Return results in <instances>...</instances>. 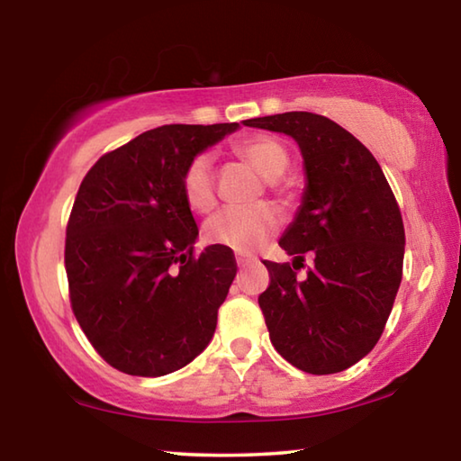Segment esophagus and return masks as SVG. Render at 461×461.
<instances>
[{
    "instance_id": "obj_1",
    "label": "esophagus",
    "mask_w": 461,
    "mask_h": 461,
    "mask_svg": "<svg viewBox=\"0 0 461 461\" xmlns=\"http://www.w3.org/2000/svg\"><path fill=\"white\" fill-rule=\"evenodd\" d=\"M236 262H238V267H249V264L256 262V258H252V256H241V254H238V256H236Z\"/></svg>"
}]
</instances>
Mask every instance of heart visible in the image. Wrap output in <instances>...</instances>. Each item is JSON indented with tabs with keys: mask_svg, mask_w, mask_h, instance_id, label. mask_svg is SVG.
Listing matches in <instances>:
<instances>
[{
	"mask_svg": "<svg viewBox=\"0 0 461 461\" xmlns=\"http://www.w3.org/2000/svg\"><path fill=\"white\" fill-rule=\"evenodd\" d=\"M233 150L241 156L256 173L267 178L268 186L278 194H285L280 176L286 173L291 156L280 140L258 134L248 136L233 144ZM183 194L193 212L207 213L215 205V176L213 160L209 154H197L186 162L183 170ZM278 228V215L267 203L252 207H228L215 213L205 223V240L212 244L228 246L238 252H254Z\"/></svg>",
	"mask_w": 461,
	"mask_h": 461,
	"instance_id": "1",
	"label": "heart"
}]
</instances>
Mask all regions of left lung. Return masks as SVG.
<instances>
[{
  "label": "left lung",
  "instance_id": "8db88e82",
  "mask_svg": "<svg viewBox=\"0 0 461 461\" xmlns=\"http://www.w3.org/2000/svg\"><path fill=\"white\" fill-rule=\"evenodd\" d=\"M244 126L291 136L301 148L305 193L278 246L291 264L264 260L258 296L270 341L294 368L335 374L372 352L399 293L404 225L372 152L325 115L286 112ZM314 256L305 279L295 276Z\"/></svg>",
  "mask_w": 461,
  "mask_h": 461
}]
</instances>
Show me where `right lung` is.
<instances>
[{
  "label": "right lung",
  "instance_id": "1",
  "mask_svg": "<svg viewBox=\"0 0 461 461\" xmlns=\"http://www.w3.org/2000/svg\"><path fill=\"white\" fill-rule=\"evenodd\" d=\"M238 123L148 130L85 175L67 225L73 313L104 360L131 376H165L209 346L236 278L230 248L193 256L199 236L183 194L193 156Z\"/></svg>",
  "mask_w": 461,
  "mask_h": 461
}]
</instances>
